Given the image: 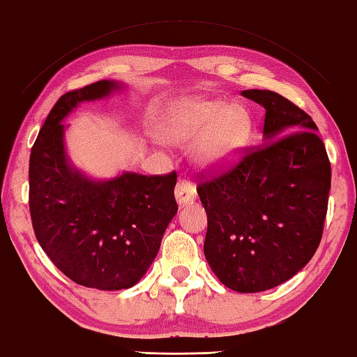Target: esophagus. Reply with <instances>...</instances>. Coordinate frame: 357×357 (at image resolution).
I'll use <instances>...</instances> for the list:
<instances>
[{
	"instance_id": "esophagus-1",
	"label": "esophagus",
	"mask_w": 357,
	"mask_h": 357,
	"mask_svg": "<svg viewBox=\"0 0 357 357\" xmlns=\"http://www.w3.org/2000/svg\"><path fill=\"white\" fill-rule=\"evenodd\" d=\"M175 199L180 207L186 206V204H192L196 201V188L190 182L180 180L175 186Z\"/></svg>"
}]
</instances>
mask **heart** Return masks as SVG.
Returning a JSON list of instances; mask_svg holds the SVG:
<instances>
[{
    "mask_svg": "<svg viewBox=\"0 0 357 357\" xmlns=\"http://www.w3.org/2000/svg\"><path fill=\"white\" fill-rule=\"evenodd\" d=\"M253 121L238 104L223 99L190 98L162 116L160 134L165 142L185 145L197 139L192 160L206 171H226L241 160L250 142Z\"/></svg>",
    "mask_w": 357,
    "mask_h": 357,
    "instance_id": "heart-1",
    "label": "heart"
}]
</instances>
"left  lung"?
<instances>
[{"label":"left lung","mask_w":357,"mask_h":357,"mask_svg":"<svg viewBox=\"0 0 357 357\" xmlns=\"http://www.w3.org/2000/svg\"><path fill=\"white\" fill-rule=\"evenodd\" d=\"M242 96L266 109L262 147L197 195L207 213L204 255L237 293H261L307 266L323 236L331 162L312 116L268 90Z\"/></svg>","instance_id":"left-lung-1"}]
</instances>
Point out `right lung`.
Wrapping results in <instances>:
<instances>
[{"instance_id":"1","label":"right lung","mask_w":357,"mask_h":357,"mask_svg":"<svg viewBox=\"0 0 357 357\" xmlns=\"http://www.w3.org/2000/svg\"><path fill=\"white\" fill-rule=\"evenodd\" d=\"M123 89L121 82L99 80L63 95L30 156V213L39 245L68 278L102 291L140 282L178 208L175 172L162 177L123 172L96 180L69 160L63 120L80 102Z\"/></svg>"}]
</instances>
